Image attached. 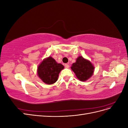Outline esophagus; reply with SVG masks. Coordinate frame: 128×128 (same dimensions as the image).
I'll list each match as a JSON object with an SVG mask.
<instances>
[{"instance_id": "1", "label": "esophagus", "mask_w": 128, "mask_h": 128, "mask_svg": "<svg viewBox=\"0 0 128 128\" xmlns=\"http://www.w3.org/2000/svg\"><path fill=\"white\" fill-rule=\"evenodd\" d=\"M64 67H65L66 68H69V64H64Z\"/></svg>"}]
</instances>
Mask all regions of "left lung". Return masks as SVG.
Returning <instances> with one entry per match:
<instances>
[{
    "label": "left lung",
    "instance_id": "obj_1",
    "mask_svg": "<svg viewBox=\"0 0 128 128\" xmlns=\"http://www.w3.org/2000/svg\"><path fill=\"white\" fill-rule=\"evenodd\" d=\"M72 70L75 73L77 78L81 81H86L91 77L94 72V67L90 61L79 56L76 62L72 64Z\"/></svg>",
    "mask_w": 128,
    "mask_h": 128
}]
</instances>
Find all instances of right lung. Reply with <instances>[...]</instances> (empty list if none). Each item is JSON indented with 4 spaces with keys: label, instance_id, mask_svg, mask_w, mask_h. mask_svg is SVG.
Instances as JSON below:
<instances>
[{
    "label": "right lung",
    "instance_id": "add662e5",
    "mask_svg": "<svg viewBox=\"0 0 128 128\" xmlns=\"http://www.w3.org/2000/svg\"><path fill=\"white\" fill-rule=\"evenodd\" d=\"M64 66L61 64H58L51 56L42 61L37 69L38 76L48 84H52L56 82L59 74Z\"/></svg>",
    "mask_w": 128,
    "mask_h": 128
}]
</instances>
